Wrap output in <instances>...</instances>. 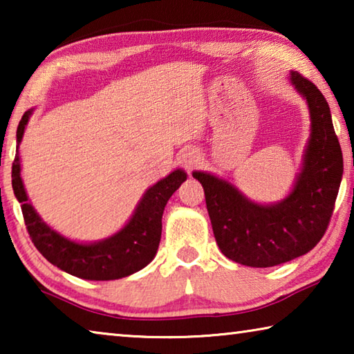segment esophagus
<instances>
[{
    "instance_id": "34e87169",
    "label": "esophagus",
    "mask_w": 354,
    "mask_h": 354,
    "mask_svg": "<svg viewBox=\"0 0 354 354\" xmlns=\"http://www.w3.org/2000/svg\"><path fill=\"white\" fill-rule=\"evenodd\" d=\"M183 162H184V165L185 167H190V165H194V162H195V153H185L184 156H183Z\"/></svg>"
}]
</instances>
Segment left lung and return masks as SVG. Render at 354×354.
<instances>
[{
    "instance_id": "8db88e82",
    "label": "left lung",
    "mask_w": 354,
    "mask_h": 354,
    "mask_svg": "<svg viewBox=\"0 0 354 354\" xmlns=\"http://www.w3.org/2000/svg\"><path fill=\"white\" fill-rule=\"evenodd\" d=\"M289 80L308 103L310 137L295 185L284 200L257 205L225 179L192 173L205 189L218 248L242 266H279L313 250L325 234L342 181V149L325 97L298 71H290Z\"/></svg>"
}]
</instances>
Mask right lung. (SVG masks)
I'll return each mask as SVG.
<instances>
[{
	"mask_svg": "<svg viewBox=\"0 0 354 354\" xmlns=\"http://www.w3.org/2000/svg\"><path fill=\"white\" fill-rule=\"evenodd\" d=\"M32 109L26 111L17 128V142L23 139ZM19 147L12 164V189L21 203V212L32 243L48 262L73 277L92 281H111L129 277L142 270L158 253L162 214L167 201L175 194L187 175L183 170L171 171L143 194L133 217L115 234L93 243H80L51 230L34 211L20 176Z\"/></svg>",
	"mask_w": 354,
	"mask_h": 354,
	"instance_id": "add662e5",
	"label": "right lung"
}]
</instances>
